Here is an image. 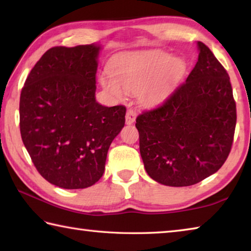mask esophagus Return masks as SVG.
<instances>
[{
    "label": "esophagus",
    "instance_id": "esophagus-1",
    "mask_svg": "<svg viewBox=\"0 0 251 251\" xmlns=\"http://www.w3.org/2000/svg\"><path fill=\"white\" fill-rule=\"evenodd\" d=\"M135 118H136V112L133 108H129L127 109V113H126V117H125V121H126V124L127 125H130L133 124L135 122Z\"/></svg>",
    "mask_w": 251,
    "mask_h": 251
}]
</instances>
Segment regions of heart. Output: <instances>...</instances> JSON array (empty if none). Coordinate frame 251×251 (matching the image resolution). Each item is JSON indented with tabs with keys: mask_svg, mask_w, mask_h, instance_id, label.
I'll return each instance as SVG.
<instances>
[{
	"mask_svg": "<svg viewBox=\"0 0 251 251\" xmlns=\"http://www.w3.org/2000/svg\"><path fill=\"white\" fill-rule=\"evenodd\" d=\"M112 76H100V84L116 99L139 92L142 104L152 106L164 99L186 72V62L163 50L123 54L114 59Z\"/></svg>",
	"mask_w": 251,
	"mask_h": 251,
	"instance_id": "heart-1",
	"label": "heart"
}]
</instances>
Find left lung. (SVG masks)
Instances as JSON below:
<instances>
[{"label": "left lung", "mask_w": 251, "mask_h": 251, "mask_svg": "<svg viewBox=\"0 0 251 251\" xmlns=\"http://www.w3.org/2000/svg\"><path fill=\"white\" fill-rule=\"evenodd\" d=\"M186 82L158 107L136 118L139 151L151 178L192 186L215 174L230 152L237 113L229 75L208 46Z\"/></svg>", "instance_id": "obj_1"}]
</instances>
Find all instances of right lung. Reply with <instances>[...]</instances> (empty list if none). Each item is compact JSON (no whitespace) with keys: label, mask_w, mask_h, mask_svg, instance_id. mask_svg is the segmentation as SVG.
I'll return each instance as SVG.
<instances>
[{"label":"right lung","mask_w":251,"mask_h":251,"mask_svg":"<svg viewBox=\"0 0 251 251\" xmlns=\"http://www.w3.org/2000/svg\"><path fill=\"white\" fill-rule=\"evenodd\" d=\"M100 46H55L43 54L21 92L20 130L41 176L65 189L94 185L105 171L126 107L95 100Z\"/></svg>","instance_id":"obj_1"}]
</instances>
